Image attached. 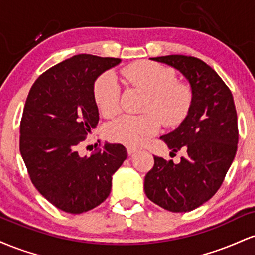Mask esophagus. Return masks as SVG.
I'll return each instance as SVG.
<instances>
[{"mask_svg":"<svg viewBox=\"0 0 255 255\" xmlns=\"http://www.w3.org/2000/svg\"><path fill=\"white\" fill-rule=\"evenodd\" d=\"M137 150L135 147H131V146H128L127 147V152H128V154H129V156H131V154H134L135 153Z\"/></svg>","mask_w":255,"mask_h":255,"instance_id":"1","label":"esophagus"}]
</instances>
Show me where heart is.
I'll return each instance as SVG.
<instances>
[{"instance_id": "heart-1", "label": "heart", "mask_w": 255, "mask_h": 255, "mask_svg": "<svg viewBox=\"0 0 255 255\" xmlns=\"http://www.w3.org/2000/svg\"><path fill=\"white\" fill-rule=\"evenodd\" d=\"M131 85L147 93L145 115H126L108 126L107 134L113 141L128 146H141L159 131L160 121L165 126H176L188 114L192 92L187 85L177 83L171 68L150 61H137L122 71ZM95 102L105 118L120 111V90L111 73L101 75L93 89Z\"/></svg>"}]
</instances>
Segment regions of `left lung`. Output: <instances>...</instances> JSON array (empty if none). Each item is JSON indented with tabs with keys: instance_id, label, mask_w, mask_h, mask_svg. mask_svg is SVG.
I'll use <instances>...</instances> for the list:
<instances>
[{
	"instance_id": "left-lung-1",
	"label": "left lung",
	"mask_w": 255,
	"mask_h": 255,
	"mask_svg": "<svg viewBox=\"0 0 255 255\" xmlns=\"http://www.w3.org/2000/svg\"><path fill=\"white\" fill-rule=\"evenodd\" d=\"M153 61L177 69L188 80L192 103L186 119L160 139L171 153L186 151L175 164L154 156L146 174L147 198L171 212H188L210 200L229 170L238 150V115L229 87L209 64L197 57L168 55Z\"/></svg>"
}]
</instances>
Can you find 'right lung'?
I'll list each match as a JSON object with an SVG mask.
<instances>
[{
  "label": "right lung",
  "mask_w": 255,
  "mask_h": 255,
  "mask_svg": "<svg viewBox=\"0 0 255 255\" xmlns=\"http://www.w3.org/2000/svg\"><path fill=\"white\" fill-rule=\"evenodd\" d=\"M120 62L75 55L44 72L28 92L20 124V153L38 192L64 212L77 215L103 203L113 175L127 158L124 145L108 142L90 157L78 153L99 121L96 79Z\"/></svg>",
  "instance_id": "obj_1"
}]
</instances>
